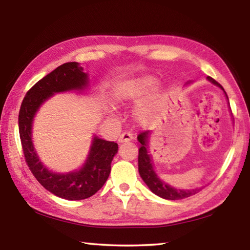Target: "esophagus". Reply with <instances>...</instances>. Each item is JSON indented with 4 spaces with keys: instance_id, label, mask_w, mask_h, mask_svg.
Wrapping results in <instances>:
<instances>
[{
    "instance_id": "1",
    "label": "esophagus",
    "mask_w": 250,
    "mask_h": 250,
    "mask_svg": "<svg viewBox=\"0 0 250 250\" xmlns=\"http://www.w3.org/2000/svg\"><path fill=\"white\" fill-rule=\"evenodd\" d=\"M132 139H133L132 133L125 132V133H122V134L120 135L119 139H118V141H119V143H126V142L132 141Z\"/></svg>"
}]
</instances>
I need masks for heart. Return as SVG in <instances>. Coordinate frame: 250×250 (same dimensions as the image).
<instances>
[{"instance_id": "1", "label": "heart", "mask_w": 250, "mask_h": 250, "mask_svg": "<svg viewBox=\"0 0 250 250\" xmlns=\"http://www.w3.org/2000/svg\"><path fill=\"white\" fill-rule=\"evenodd\" d=\"M156 83L158 79L152 75H141L129 78L117 84L113 90V99L119 104L137 103L141 100L134 109V117L140 125H149L159 116L164 104V94L162 91L150 92L154 89Z\"/></svg>"}]
</instances>
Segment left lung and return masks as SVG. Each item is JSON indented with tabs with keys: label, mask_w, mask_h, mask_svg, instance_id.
Listing matches in <instances>:
<instances>
[{
	"label": "left lung",
	"mask_w": 250,
	"mask_h": 250,
	"mask_svg": "<svg viewBox=\"0 0 250 250\" xmlns=\"http://www.w3.org/2000/svg\"><path fill=\"white\" fill-rule=\"evenodd\" d=\"M207 80L215 86L224 91L225 94L226 99L228 100V97L226 95L224 88L219 84L216 80L213 78L207 77ZM193 82H188L186 84L192 83ZM228 104H229V100H228ZM152 135L151 131H146V132H142L138 135V141L141 143L140 149H139V156H138V162H139V174H140L141 179L143 182L147 185V188H150L152 193H154L155 195L164 198V200H182V198H186L194 195L197 192L201 191L202 188H192V189H184V188H173V186L168 185L163 180H161L159 175L156 174L153 166V161H152V155L150 154L149 151V146H150V138Z\"/></svg>",
	"instance_id": "1"
}]
</instances>
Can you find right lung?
<instances>
[{
  "instance_id": "obj_1",
  "label": "right lung",
  "mask_w": 250,
  "mask_h": 250,
  "mask_svg": "<svg viewBox=\"0 0 250 250\" xmlns=\"http://www.w3.org/2000/svg\"><path fill=\"white\" fill-rule=\"evenodd\" d=\"M89 87V76L76 62L62 64L46 75L27 91L19 113V130L23 152L29 170L36 180L61 198L84 200L94 195L108 180L118 145L94 135L87 159L77 170L59 173L43 164L33 143V122L42 104L55 94L69 91L84 92Z\"/></svg>"
}]
</instances>
